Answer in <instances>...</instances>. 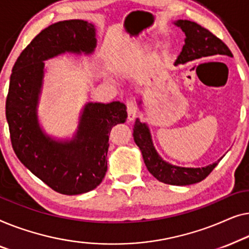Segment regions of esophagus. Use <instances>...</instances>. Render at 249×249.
<instances>
[{
    "label": "esophagus",
    "instance_id": "obj_1",
    "mask_svg": "<svg viewBox=\"0 0 249 249\" xmlns=\"http://www.w3.org/2000/svg\"><path fill=\"white\" fill-rule=\"evenodd\" d=\"M126 107H127L128 121H133L136 116V105L133 100H128L126 101Z\"/></svg>",
    "mask_w": 249,
    "mask_h": 249
}]
</instances>
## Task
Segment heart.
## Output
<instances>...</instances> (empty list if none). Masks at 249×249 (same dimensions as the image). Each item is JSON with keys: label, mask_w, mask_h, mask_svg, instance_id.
I'll return each mask as SVG.
<instances>
[{"label": "heart", "mask_w": 249, "mask_h": 249, "mask_svg": "<svg viewBox=\"0 0 249 249\" xmlns=\"http://www.w3.org/2000/svg\"><path fill=\"white\" fill-rule=\"evenodd\" d=\"M136 56V50L135 48H127L123 54H122V56L120 58H118V61L116 62V65L118 66V68H122L124 64H126V63H129L132 61L133 58H134Z\"/></svg>", "instance_id": "1"}]
</instances>
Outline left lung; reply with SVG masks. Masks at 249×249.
<instances>
[{"instance_id":"left-lung-1","label":"left lung","mask_w":249,"mask_h":249,"mask_svg":"<svg viewBox=\"0 0 249 249\" xmlns=\"http://www.w3.org/2000/svg\"><path fill=\"white\" fill-rule=\"evenodd\" d=\"M174 23L179 27L186 36L185 45L177 61L175 62V65L185 64L190 61L212 55H227L232 57L228 46L211 31L199 24L190 20H177ZM139 105H141V100L139 101ZM133 138L136 145L141 150L143 160L150 174L164 184L184 186L198 183L209 176L220 161L218 160L214 163L202 168L178 167L166 162L153 146L148 125L141 123L139 118L135 121L133 128Z\"/></svg>"}]
</instances>
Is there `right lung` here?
<instances>
[{"mask_svg":"<svg viewBox=\"0 0 249 249\" xmlns=\"http://www.w3.org/2000/svg\"><path fill=\"white\" fill-rule=\"evenodd\" d=\"M96 28L85 20L59 21L41 30L22 51L10 76L5 115L12 148L19 160L52 190L65 195L87 193L107 171L108 140L115 125L125 123L126 106L88 103L72 140L56 141L41 129L37 108L44 61L59 54H92Z\"/></svg>","mask_w":249,"mask_h":249,"instance_id":"obj_1","label":"right lung"}]
</instances>
